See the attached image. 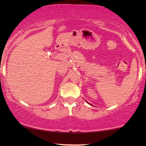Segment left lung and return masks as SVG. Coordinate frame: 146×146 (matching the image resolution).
Returning a JSON list of instances; mask_svg holds the SVG:
<instances>
[{
	"mask_svg": "<svg viewBox=\"0 0 146 146\" xmlns=\"http://www.w3.org/2000/svg\"><path fill=\"white\" fill-rule=\"evenodd\" d=\"M86 102H87L88 104H90V105H91V104H90V103H88V102H87V101H86Z\"/></svg>",
	"mask_w": 146,
	"mask_h": 146,
	"instance_id": "8db88e82",
	"label": "left lung"
}]
</instances>
